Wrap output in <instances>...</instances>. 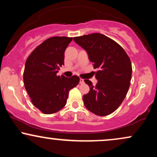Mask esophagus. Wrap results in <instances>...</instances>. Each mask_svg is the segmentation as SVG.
Masks as SVG:
<instances>
[{
  "label": "esophagus",
  "mask_w": 157,
  "mask_h": 157,
  "mask_svg": "<svg viewBox=\"0 0 157 157\" xmlns=\"http://www.w3.org/2000/svg\"><path fill=\"white\" fill-rule=\"evenodd\" d=\"M80 84H83L84 83V80H83V79H82V78L80 79Z\"/></svg>",
  "instance_id": "1"
}]
</instances>
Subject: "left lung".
Wrapping results in <instances>:
<instances>
[{
  "label": "left lung",
  "mask_w": 157,
  "mask_h": 157,
  "mask_svg": "<svg viewBox=\"0 0 157 157\" xmlns=\"http://www.w3.org/2000/svg\"><path fill=\"white\" fill-rule=\"evenodd\" d=\"M74 40L87 52L97 71L96 86L89 80L85 82L90 87L83 95L84 105L98 116L113 113L125 99L131 84L132 66L123 48L112 39L100 33L74 37Z\"/></svg>",
  "instance_id": "obj_1"
}]
</instances>
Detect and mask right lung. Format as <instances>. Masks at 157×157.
I'll return each instance as SVG.
<instances>
[{"instance_id":"add662e5","label":"right lung","mask_w":157,"mask_h":157,"mask_svg":"<svg viewBox=\"0 0 157 157\" xmlns=\"http://www.w3.org/2000/svg\"><path fill=\"white\" fill-rule=\"evenodd\" d=\"M72 37H52L40 44L25 64L23 82L33 105L45 114L59 111L66 105L68 92L80 77L57 76L64 65V52Z\"/></svg>"}]
</instances>
